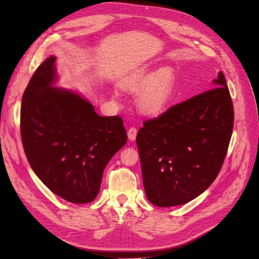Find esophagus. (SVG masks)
<instances>
[{"instance_id": "obj_1", "label": "esophagus", "mask_w": 259, "mask_h": 259, "mask_svg": "<svg viewBox=\"0 0 259 259\" xmlns=\"http://www.w3.org/2000/svg\"><path fill=\"white\" fill-rule=\"evenodd\" d=\"M127 136H128V139L131 141H134L136 139V136H137V128L136 127H131L128 131H127Z\"/></svg>"}]
</instances>
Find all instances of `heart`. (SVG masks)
<instances>
[{"instance_id":"b5f03b06","label":"heart","mask_w":259,"mask_h":259,"mask_svg":"<svg viewBox=\"0 0 259 259\" xmlns=\"http://www.w3.org/2000/svg\"><path fill=\"white\" fill-rule=\"evenodd\" d=\"M175 86L174 72L170 68L140 69L125 82L131 91H141L138 106L151 117L161 115L170 105Z\"/></svg>"}]
</instances>
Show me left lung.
<instances>
[{"label":"left lung","mask_w":259,"mask_h":259,"mask_svg":"<svg viewBox=\"0 0 259 259\" xmlns=\"http://www.w3.org/2000/svg\"><path fill=\"white\" fill-rule=\"evenodd\" d=\"M214 88L147 120L137 134L148 200L158 207L190 202L222 168L234 126V107L224 74Z\"/></svg>","instance_id":"8db88e82"}]
</instances>
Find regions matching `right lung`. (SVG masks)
<instances>
[{"label":"right lung","instance_id":"right-lung-1","mask_svg":"<svg viewBox=\"0 0 259 259\" xmlns=\"http://www.w3.org/2000/svg\"><path fill=\"white\" fill-rule=\"evenodd\" d=\"M55 57L41 64L22 97L20 130L33 171L64 200L85 204L100 191L106 164L127 141L119 116L101 117L73 91L54 88Z\"/></svg>","mask_w":259,"mask_h":259}]
</instances>
